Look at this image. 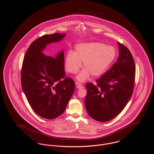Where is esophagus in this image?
I'll list each match as a JSON object with an SVG mask.
<instances>
[{"instance_id": "esophagus-1", "label": "esophagus", "mask_w": 154, "mask_h": 154, "mask_svg": "<svg viewBox=\"0 0 154 154\" xmlns=\"http://www.w3.org/2000/svg\"><path fill=\"white\" fill-rule=\"evenodd\" d=\"M75 84H76V85H77L76 87H77V88L78 89H81V88H84V86L82 85V84L79 83V82H76Z\"/></svg>"}]
</instances>
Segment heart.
Returning <instances> with one entry per match:
<instances>
[{
    "label": "heart",
    "instance_id": "b5f03b06",
    "mask_svg": "<svg viewBox=\"0 0 154 154\" xmlns=\"http://www.w3.org/2000/svg\"><path fill=\"white\" fill-rule=\"evenodd\" d=\"M75 52L69 50L66 55V71L76 74L82 67L85 69L80 72L77 79L81 82L87 80L91 74L98 77L103 74L115 59V49L100 42H91L77 45Z\"/></svg>",
    "mask_w": 154,
    "mask_h": 154
}]
</instances>
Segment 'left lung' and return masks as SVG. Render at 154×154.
<instances>
[{
  "label": "left lung",
  "mask_w": 154,
  "mask_h": 154,
  "mask_svg": "<svg viewBox=\"0 0 154 154\" xmlns=\"http://www.w3.org/2000/svg\"><path fill=\"white\" fill-rule=\"evenodd\" d=\"M118 60L96 80L85 85L86 110L95 120L105 122L117 116L130 99L135 82L136 66L129 49L118 42Z\"/></svg>",
  "instance_id": "left-lung-1"
}]
</instances>
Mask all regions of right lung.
<instances>
[{"mask_svg":"<svg viewBox=\"0 0 154 154\" xmlns=\"http://www.w3.org/2000/svg\"><path fill=\"white\" fill-rule=\"evenodd\" d=\"M65 35L54 33L37 38L29 46L22 64L21 82L28 102L37 115L47 119L63 113L75 89L74 80L65 75L63 51L56 58L42 52L48 44Z\"/></svg>","mask_w":154,"mask_h":154,"instance_id":"obj_1","label":"right lung"}]
</instances>
